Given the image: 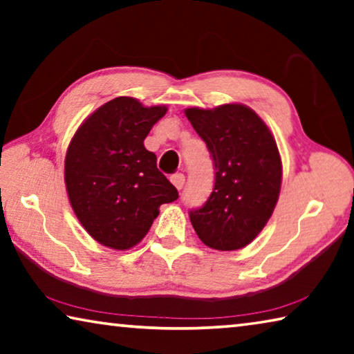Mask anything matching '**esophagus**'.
<instances>
[{"instance_id":"obj_1","label":"esophagus","mask_w":354,"mask_h":354,"mask_svg":"<svg viewBox=\"0 0 354 354\" xmlns=\"http://www.w3.org/2000/svg\"><path fill=\"white\" fill-rule=\"evenodd\" d=\"M170 181L173 183V185H175V187H176L178 190H181V189L184 187L185 176L183 175V173H175V175L170 176Z\"/></svg>"}]
</instances>
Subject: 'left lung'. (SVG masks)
Instances as JSON below:
<instances>
[{
	"instance_id": "8db88e82",
	"label": "left lung",
	"mask_w": 354,
	"mask_h": 354,
	"mask_svg": "<svg viewBox=\"0 0 354 354\" xmlns=\"http://www.w3.org/2000/svg\"><path fill=\"white\" fill-rule=\"evenodd\" d=\"M185 117L206 142L217 170L211 196L189 214L192 226L209 248L247 247L267 225L279 196L283 164L274 137L245 104L189 107Z\"/></svg>"
}]
</instances>
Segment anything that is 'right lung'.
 I'll list each match as a JSON object with an SVG mask.
<instances>
[{
  "label": "right lung",
  "mask_w": 354,
  "mask_h": 354,
  "mask_svg": "<svg viewBox=\"0 0 354 354\" xmlns=\"http://www.w3.org/2000/svg\"><path fill=\"white\" fill-rule=\"evenodd\" d=\"M167 106L145 107L118 97L84 120L65 156L70 205L95 241L112 250L139 243L178 190L156 165L143 140Z\"/></svg>",
  "instance_id": "1"
}]
</instances>
